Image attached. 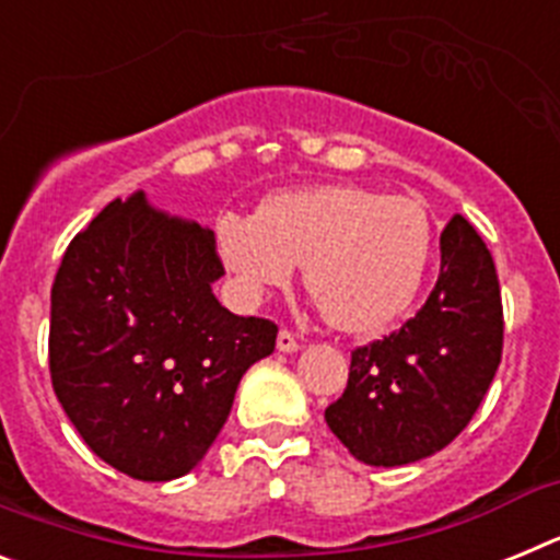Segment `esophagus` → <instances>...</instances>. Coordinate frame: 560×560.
<instances>
[{"label": "esophagus", "mask_w": 560, "mask_h": 560, "mask_svg": "<svg viewBox=\"0 0 560 560\" xmlns=\"http://www.w3.org/2000/svg\"><path fill=\"white\" fill-rule=\"evenodd\" d=\"M277 350H280V353H296V350H300V341H296V336L291 334V330H280V334H277Z\"/></svg>", "instance_id": "34e87169"}]
</instances>
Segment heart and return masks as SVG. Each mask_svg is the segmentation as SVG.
<instances>
[{
    "label": "heart",
    "instance_id": "b5f03b06",
    "mask_svg": "<svg viewBox=\"0 0 560 560\" xmlns=\"http://www.w3.org/2000/svg\"><path fill=\"white\" fill-rule=\"evenodd\" d=\"M215 244L237 294L285 289L303 266L305 289L345 334H373L409 308L429 257L423 205L361 185L275 192L257 215L226 210Z\"/></svg>",
    "mask_w": 560,
    "mask_h": 560
}]
</instances>
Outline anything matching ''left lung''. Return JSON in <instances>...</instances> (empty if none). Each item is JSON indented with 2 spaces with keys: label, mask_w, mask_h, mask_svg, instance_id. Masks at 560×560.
Listing matches in <instances>:
<instances>
[{
  "label": "left lung",
  "mask_w": 560,
  "mask_h": 560,
  "mask_svg": "<svg viewBox=\"0 0 560 560\" xmlns=\"http://www.w3.org/2000/svg\"><path fill=\"white\" fill-rule=\"evenodd\" d=\"M502 330L491 252L454 215L440 235V277L427 305L350 355L348 387L325 409L330 432L368 465L432 457L482 404L502 361Z\"/></svg>",
  "instance_id": "left-lung-1"
}]
</instances>
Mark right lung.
I'll return each instance as SVG.
<instances>
[{
  "instance_id": "add662e5",
  "label": "right lung",
  "mask_w": 560,
  "mask_h": 560,
  "mask_svg": "<svg viewBox=\"0 0 560 560\" xmlns=\"http://www.w3.org/2000/svg\"><path fill=\"white\" fill-rule=\"evenodd\" d=\"M215 235L114 199L72 237L49 296V375L92 452L142 482L185 477L230 418L235 389L275 350L277 325L212 294Z\"/></svg>"
}]
</instances>
